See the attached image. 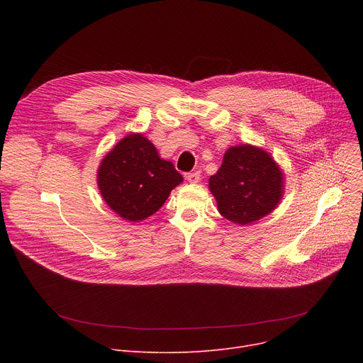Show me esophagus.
Instances as JSON below:
<instances>
[{"instance_id": "obj_1", "label": "esophagus", "mask_w": 363, "mask_h": 363, "mask_svg": "<svg viewBox=\"0 0 363 363\" xmlns=\"http://www.w3.org/2000/svg\"><path fill=\"white\" fill-rule=\"evenodd\" d=\"M200 170H196V172H191V174L186 175V179L189 184H197L200 181Z\"/></svg>"}]
</instances>
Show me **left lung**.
<instances>
[{"label": "left lung", "mask_w": 363, "mask_h": 363, "mask_svg": "<svg viewBox=\"0 0 363 363\" xmlns=\"http://www.w3.org/2000/svg\"><path fill=\"white\" fill-rule=\"evenodd\" d=\"M219 213L249 225L269 215L284 194V174L269 152L241 144L228 148L219 170L208 178Z\"/></svg>", "instance_id": "8db88e82"}]
</instances>
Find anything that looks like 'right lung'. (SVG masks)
<instances>
[{"mask_svg":"<svg viewBox=\"0 0 363 363\" xmlns=\"http://www.w3.org/2000/svg\"><path fill=\"white\" fill-rule=\"evenodd\" d=\"M182 181L172 162L160 159L156 147L141 133H130L114 145L97 175L107 206L129 222L155 215Z\"/></svg>","mask_w":363,"mask_h":363,"instance_id":"1","label":"right lung"}]
</instances>
